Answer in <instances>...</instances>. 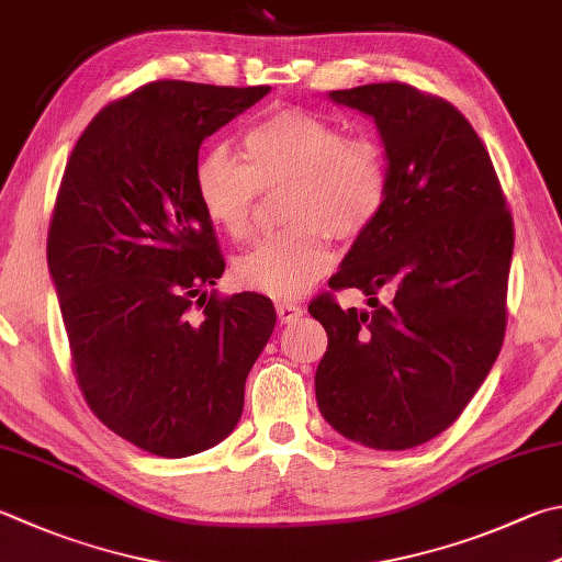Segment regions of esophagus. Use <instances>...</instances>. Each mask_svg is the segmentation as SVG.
I'll use <instances>...</instances> for the list:
<instances>
[{
  "mask_svg": "<svg viewBox=\"0 0 562 562\" xmlns=\"http://www.w3.org/2000/svg\"><path fill=\"white\" fill-rule=\"evenodd\" d=\"M277 315L281 323H295L303 315V308L295 303H277Z\"/></svg>",
  "mask_w": 562,
  "mask_h": 562,
  "instance_id": "34e87169",
  "label": "esophagus"
}]
</instances>
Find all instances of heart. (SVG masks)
Wrapping results in <instances>:
<instances>
[{"instance_id":"heart-1","label":"heart","mask_w":562,"mask_h":562,"mask_svg":"<svg viewBox=\"0 0 562 562\" xmlns=\"http://www.w3.org/2000/svg\"><path fill=\"white\" fill-rule=\"evenodd\" d=\"M245 146L247 161L227 144L198 156V203L217 229L245 239L261 190L289 186L283 222L291 227L241 254L235 277L273 301H293L333 267L327 235L352 241L376 222L389 190L386 158L376 142L347 139L340 124L305 110H281L254 124Z\"/></svg>"}]
</instances>
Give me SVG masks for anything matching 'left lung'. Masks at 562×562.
<instances>
[{"mask_svg":"<svg viewBox=\"0 0 562 562\" xmlns=\"http://www.w3.org/2000/svg\"><path fill=\"white\" fill-rule=\"evenodd\" d=\"M327 98L372 116L389 171L384 207L330 289L391 301L372 311H342L330 295L311 303L327 333L317 408L347 440L408 450L450 428L496 362L512 215L482 139L450 102L404 82Z\"/></svg>","mask_w":562,"mask_h":562,"instance_id":"obj_1","label":"left lung"}]
</instances>
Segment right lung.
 I'll return each mask as SVG.
<instances>
[{"label": "right lung", "mask_w": 562, "mask_h": 562, "mask_svg": "<svg viewBox=\"0 0 562 562\" xmlns=\"http://www.w3.org/2000/svg\"><path fill=\"white\" fill-rule=\"evenodd\" d=\"M269 90L144 85L94 116L63 173L48 271L78 384L104 426L158 458L235 430L277 325L267 295L207 293L225 259L193 183L200 144Z\"/></svg>", "instance_id": "obj_1"}]
</instances>
